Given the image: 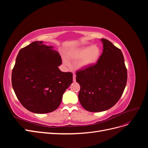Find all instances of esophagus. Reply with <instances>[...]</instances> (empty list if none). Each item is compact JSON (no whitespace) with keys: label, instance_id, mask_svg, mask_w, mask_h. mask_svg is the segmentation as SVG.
<instances>
[{"label":"esophagus","instance_id":"esophagus-1","mask_svg":"<svg viewBox=\"0 0 148 148\" xmlns=\"http://www.w3.org/2000/svg\"><path fill=\"white\" fill-rule=\"evenodd\" d=\"M73 82L76 81V75L75 73H73Z\"/></svg>","mask_w":148,"mask_h":148}]
</instances>
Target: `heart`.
<instances>
[{
    "instance_id": "1",
    "label": "heart",
    "mask_w": 148,
    "mask_h": 148,
    "mask_svg": "<svg viewBox=\"0 0 148 148\" xmlns=\"http://www.w3.org/2000/svg\"><path fill=\"white\" fill-rule=\"evenodd\" d=\"M68 56L72 60L81 59L78 64L79 68H88L95 65L99 61L101 56V49L96 45L74 48L69 51ZM64 63L69 65V62L65 59Z\"/></svg>"
}]
</instances>
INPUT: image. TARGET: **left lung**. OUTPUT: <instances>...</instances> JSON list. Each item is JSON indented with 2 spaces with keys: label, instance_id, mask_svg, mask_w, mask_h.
Masks as SVG:
<instances>
[{
  "label": "left lung",
  "instance_id": "obj_1",
  "mask_svg": "<svg viewBox=\"0 0 148 148\" xmlns=\"http://www.w3.org/2000/svg\"><path fill=\"white\" fill-rule=\"evenodd\" d=\"M103 52L97 63L76 73L80 85L78 99L92 112L107 110L122 96L127 82V70L120 49L101 39Z\"/></svg>",
  "mask_w": 148,
  "mask_h": 148
}]
</instances>
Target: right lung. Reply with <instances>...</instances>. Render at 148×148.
<instances>
[{"mask_svg":"<svg viewBox=\"0 0 148 148\" xmlns=\"http://www.w3.org/2000/svg\"><path fill=\"white\" fill-rule=\"evenodd\" d=\"M42 41L20 49L12 73L15 95L25 108L36 114L56 110L62 96L73 82V74L62 72L59 52Z\"/></svg>","mask_w":148,"mask_h":148,"instance_id":"1","label":"right lung"}]
</instances>
